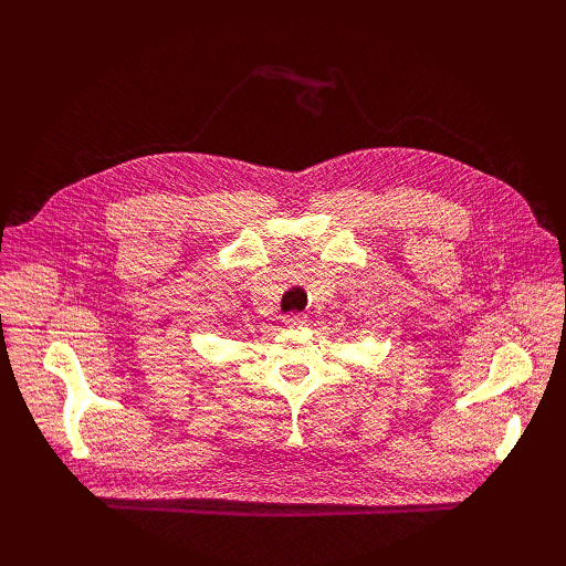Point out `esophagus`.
<instances>
[{"mask_svg": "<svg viewBox=\"0 0 566 566\" xmlns=\"http://www.w3.org/2000/svg\"><path fill=\"white\" fill-rule=\"evenodd\" d=\"M282 321H284V325H289V328H301V325L307 323V316H303V314H286Z\"/></svg>", "mask_w": 566, "mask_h": 566, "instance_id": "obj_1", "label": "esophagus"}]
</instances>
